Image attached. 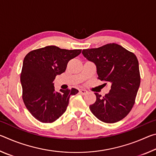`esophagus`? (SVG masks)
Wrapping results in <instances>:
<instances>
[{
	"label": "esophagus",
	"mask_w": 156,
	"mask_h": 156,
	"mask_svg": "<svg viewBox=\"0 0 156 156\" xmlns=\"http://www.w3.org/2000/svg\"><path fill=\"white\" fill-rule=\"evenodd\" d=\"M79 92H80V94L82 95H84L87 93V91L85 90V89H80L79 90Z\"/></svg>",
	"instance_id": "1"
}]
</instances>
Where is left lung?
I'll use <instances>...</instances> for the list:
<instances>
[{
    "label": "left lung",
    "instance_id": "left-lung-1",
    "mask_svg": "<svg viewBox=\"0 0 156 156\" xmlns=\"http://www.w3.org/2000/svg\"><path fill=\"white\" fill-rule=\"evenodd\" d=\"M83 55L96 66L98 78L112 84L109 92L102 97L95 93L96 100L89 106L92 113L106 123L123 119L133 107L140 76L136 55L115 43L83 50Z\"/></svg>",
    "mask_w": 156,
    "mask_h": 156
}]
</instances>
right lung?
Listing matches in <instances>:
<instances>
[{
  "label": "right lung",
  "mask_w": 156,
  "mask_h": 156,
  "mask_svg": "<svg viewBox=\"0 0 156 156\" xmlns=\"http://www.w3.org/2000/svg\"><path fill=\"white\" fill-rule=\"evenodd\" d=\"M81 51L51 45L33 50L25 56L20 73L23 100L36 120L43 123L56 121L65 112L70 96L78 92L74 88L56 91L53 82Z\"/></svg>",
  "instance_id": "1"
}]
</instances>
